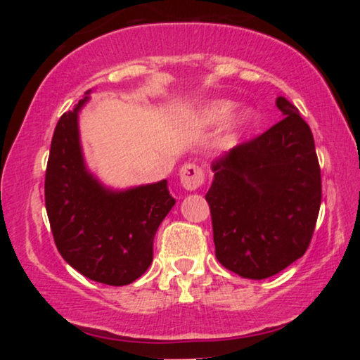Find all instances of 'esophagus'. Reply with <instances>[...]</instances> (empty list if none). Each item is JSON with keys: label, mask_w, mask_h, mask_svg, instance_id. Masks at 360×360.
Segmentation results:
<instances>
[{"label": "esophagus", "mask_w": 360, "mask_h": 360, "mask_svg": "<svg viewBox=\"0 0 360 360\" xmlns=\"http://www.w3.org/2000/svg\"><path fill=\"white\" fill-rule=\"evenodd\" d=\"M179 179L184 189L194 191V189H198L205 183V172L196 164H184L179 171Z\"/></svg>", "instance_id": "1"}]
</instances>
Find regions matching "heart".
<instances>
[{"instance_id":"b5f03b06","label":"heart","mask_w":360,"mask_h":360,"mask_svg":"<svg viewBox=\"0 0 360 360\" xmlns=\"http://www.w3.org/2000/svg\"><path fill=\"white\" fill-rule=\"evenodd\" d=\"M233 110V103L230 101H213L210 105H206L203 110H201L200 120L205 123V125H217L229 117ZM252 123V113L250 111H242L237 118L233 120L232 123V131L237 134V131L243 130Z\"/></svg>"}]
</instances>
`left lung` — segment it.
<instances>
[{
	"label": "left lung",
	"instance_id": "left-lung-1",
	"mask_svg": "<svg viewBox=\"0 0 360 360\" xmlns=\"http://www.w3.org/2000/svg\"><path fill=\"white\" fill-rule=\"evenodd\" d=\"M283 120L213 162L206 193L214 254L229 271L266 279L308 249L321 203V174L308 123L286 98Z\"/></svg>",
	"mask_w": 360,
	"mask_h": 360
}]
</instances>
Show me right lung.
Listing matches in <instances>:
<instances>
[{"instance_id":"1","label":"right lung","mask_w":360,"mask_h":360,"mask_svg":"<svg viewBox=\"0 0 360 360\" xmlns=\"http://www.w3.org/2000/svg\"><path fill=\"white\" fill-rule=\"evenodd\" d=\"M88 93L53 130L45 208L53 242L69 266L96 283L125 286L152 264L155 232L176 200L166 179L111 191L86 169L77 115Z\"/></svg>"}]
</instances>
